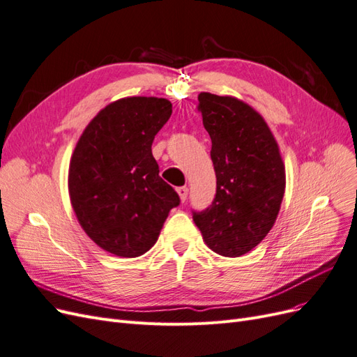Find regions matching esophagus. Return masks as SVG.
I'll return each mask as SVG.
<instances>
[{"label":"esophagus","mask_w":357,"mask_h":357,"mask_svg":"<svg viewBox=\"0 0 357 357\" xmlns=\"http://www.w3.org/2000/svg\"><path fill=\"white\" fill-rule=\"evenodd\" d=\"M188 192H189V189H188L186 186H181V188H178V189H177V193H178V197H180L181 202H185V201H186V198H188Z\"/></svg>","instance_id":"1"}]
</instances>
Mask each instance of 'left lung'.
<instances>
[{"label":"left lung","instance_id":"8db88e82","mask_svg":"<svg viewBox=\"0 0 357 357\" xmlns=\"http://www.w3.org/2000/svg\"><path fill=\"white\" fill-rule=\"evenodd\" d=\"M198 101L218 188L208 208L193 211V222L213 252L238 257L275 223L286 188L284 164L271 129L253 107L210 92H201Z\"/></svg>","mask_w":357,"mask_h":357}]
</instances>
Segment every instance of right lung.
Returning a JSON list of instances; mask_svg holds the SVG:
<instances>
[{
    "label": "right lung",
    "instance_id": "add662e5",
    "mask_svg": "<svg viewBox=\"0 0 357 357\" xmlns=\"http://www.w3.org/2000/svg\"><path fill=\"white\" fill-rule=\"evenodd\" d=\"M172 113L156 96H128L96 114L73 152L68 192L83 231L102 250L144 255L180 198L160 178L152 143Z\"/></svg>",
    "mask_w": 357,
    "mask_h": 357
}]
</instances>
